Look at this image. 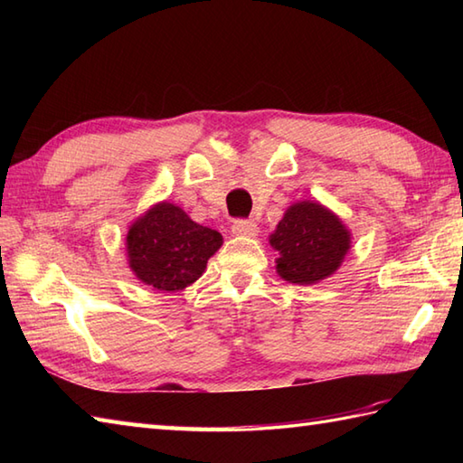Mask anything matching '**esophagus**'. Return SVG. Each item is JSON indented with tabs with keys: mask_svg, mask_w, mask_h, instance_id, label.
<instances>
[{
	"mask_svg": "<svg viewBox=\"0 0 463 463\" xmlns=\"http://www.w3.org/2000/svg\"><path fill=\"white\" fill-rule=\"evenodd\" d=\"M232 234H237V237H257L259 224L254 221H237L232 224Z\"/></svg>",
	"mask_w": 463,
	"mask_h": 463,
	"instance_id": "obj_1",
	"label": "esophagus"
}]
</instances>
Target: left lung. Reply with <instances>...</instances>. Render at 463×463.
Instances as JSON below:
<instances>
[{
  "mask_svg": "<svg viewBox=\"0 0 463 463\" xmlns=\"http://www.w3.org/2000/svg\"><path fill=\"white\" fill-rule=\"evenodd\" d=\"M279 252V277L292 284H318L336 272L352 247V232L318 201L292 203L270 234Z\"/></svg>",
  "mask_w": 463,
  "mask_h": 463,
  "instance_id": "obj_1",
  "label": "left lung"
}]
</instances>
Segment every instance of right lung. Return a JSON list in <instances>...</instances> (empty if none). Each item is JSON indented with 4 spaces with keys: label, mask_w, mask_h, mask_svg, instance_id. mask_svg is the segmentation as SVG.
<instances>
[{
    "label": "right lung",
    "mask_w": 463,
    "mask_h": 463,
    "mask_svg": "<svg viewBox=\"0 0 463 463\" xmlns=\"http://www.w3.org/2000/svg\"><path fill=\"white\" fill-rule=\"evenodd\" d=\"M222 247V234L194 222L181 206L161 201L129 224L127 262L146 287L179 292L203 277L206 262Z\"/></svg>",
    "instance_id": "right-lung-1"
}]
</instances>
